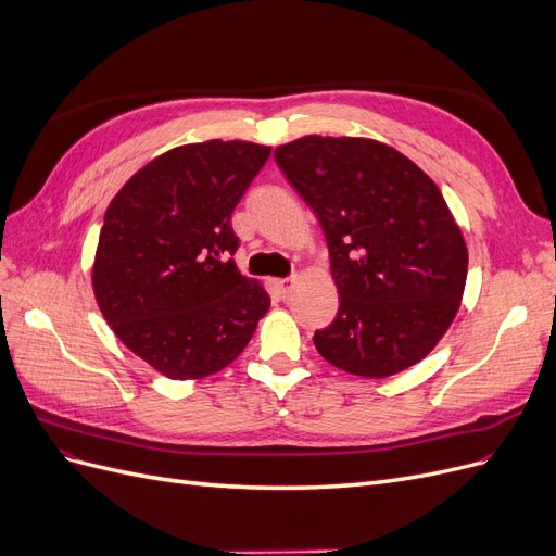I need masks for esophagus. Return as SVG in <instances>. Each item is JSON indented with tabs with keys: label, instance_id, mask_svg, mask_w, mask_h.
Wrapping results in <instances>:
<instances>
[{
	"label": "esophagus",
	"instance_id": "34e87169",
	"mask_svg": "<svg viewBox=\"0 0 556 556\" xmlns=\"http://www.w3.org/2000/svg\"><path fill=\"white\" fill-rule=\"evenodd\" d=\"M294 285H296V280H294V278H280V280H274V288H276V292H278V296H280V299H288V296L292 294V290H294Z\"/></svg>",
	"mask_w": 556,
	"mask_h": 556
}]
</instances>
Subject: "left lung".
Returning a JSON list of instances; mask_svg holds the SVG:
<instances>
[{
    "label": "left lung",
    "instance_id": "left-lung-1",
    "mask_svg": "<svg viewBox=\"0 0 556 556\" xmlns=\"http://www.w3.org/2000/svg\"><path fill=\"white\" fill-rule=\"evenodd\" d=\"M274 157L329 245L339 313L315 331L319 355L376 380L422 362L457 317L468 271L464 233L439 185L364 137L308 134Z\"/></svg>",
    "mask_w": 556,
    "mask_h": 556
}]
</instances>
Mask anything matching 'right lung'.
Masks as SVG:
<instances>
[{
    "mask_svg": "<svg viewBox=\"0 0 556 556\" xmlns=\"http://www.w3.org/2000/svg\"><path fill=\"white\" fill-rule=\"evenodd\" d=\"M271 155L250 141L188 143L134 174L104 213L92 262L97 306L134 355L172 380L223 371L271 299L227 260L231 213Z\"/></svg>",
    "mask_w": 556,
    "mask_h": 556,
    "instance_id": "right-lung-1",
    "label": "right lung"
}]
</instances>
